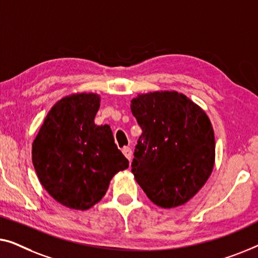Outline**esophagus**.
Instances as JSON below:
<instances>
[{"label": "esophagus", "instance_id": "1", "mask_svg": "<svg viewBox=\"0 0 258 258\" xmlns=\"http://www.w3.org/2000/svg\"><path fill=\"white\" fill-rule=\"evenodd\" d=\"M122 153H124L125 157L127 158L128 160L131 161V159H132V155H133V152H132V150H131V147H124V148H122Z\"/></svg>", "mask_w": 258, "mask_h": 258}]
</instances>
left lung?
<instances>
[{
    "instance_id": "1",
    "label": "left lung",
    "mask_w": 258,
    "mask_h": 258,
    "mask_svg": "<svg viewBox=\"0 0 258 258\" xmlns=\"http://www.w3.org/2000/svg\"><path fill=\"white\" fill-rule=\"evenodd\" d=\"M131 111L143 130L132 161L134 179L154 205H184L214 168L215 138L208 115L176 91L138 94Z\"/></svg>"
}]
</instances>
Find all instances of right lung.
<instances>
[{"instance_id":"right-lung-1","label":"right lung","mask_w":258,"mask_h":258,"mask_svg":"<svg viewBox=\"0 0 258 258\" xmlns=\"http://www.w3.org/2000/svg\"><path fill=\"white\" fill-rule=\"evenodd\" d=\"M99 106L96 93L61 98L32 143V164L42 186L68 208H91L106 194L114 174L128 168L110 126L94 124Z\"/></svg>"}]
</instances>
